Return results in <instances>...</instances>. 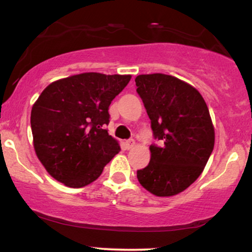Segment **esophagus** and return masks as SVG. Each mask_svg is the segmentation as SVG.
<instances>
[{
    "instance_id": "obj_1",
    "label": "esophagus",
    "mask_w": 252,
    "mask_h": 252,
    "mask_svg": "<svg viewBox=\"0 0 252 252\" xmlns=\"http://www.w3.org/2000/svg\"><path fill=\"white\" fill-rule=\"evenodd\" d=\"M124 144H126V149L129 150V149H131L132 147L135 146V141L132 140V138H130V140H126V143H124Z\"/></svg>"
}]
</instances>
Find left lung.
Listing matches in <instances>:
<instances>
[{"label":"left lung","instance_id":"obj_1","mask_svg":"<svg viewBox=\"0 0 252 252\" xmlns=\"http://www.w3.org/2000/svg\"><path fill=\"white\" fill-rule=\"evenodd\" d=\"M152 123L148 166L137 170L140 184L158 196H172L189 187L201 174L215 147L209 108L198 90L162 73L135 78Z\"/></svg>","mask_w":252,"mask_h":252}]
</instances>
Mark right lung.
Returning a JSON list of instances; mask_svg holds the SVG:
<instances>
[{
	"label": "right lung",
	"mask_w": 252,
	"mask_h": 252,
	"mask_svg": "<svg viewBox=\"0 0 252 252\" xmlns=\"http://www.w3.org/2000/svg\"><path fill=\"white\" fill-rule=\"evenodd\" d=\"M131 76L89 72L50 84L32 108L34 149L46 170L73 189L91 184L120 152L109 106Z\"/></svg>",
	"instance_id": "obj_1"
}]
</instances>
